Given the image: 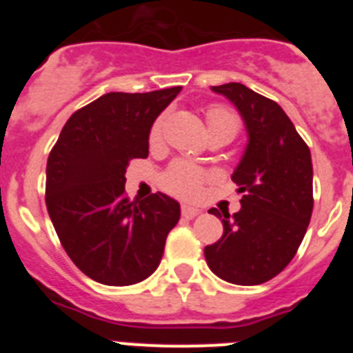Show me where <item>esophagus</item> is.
Listing matches in <instances>:
<instances>
[{"instance_id": "1", "label": "esophagus", "mask_w": 353, "mask_h": 353, "mask_svg": "<svg viewBox=\"0 0 353 353\" xmlns=\"http://www.w3.org/2000/svg\"><path fill=\"white\" fill-rule=\"evenodd\" d=\"M199 214V210L196 207H191V205H182V215L187 217V219H192Z\"/></svg>"}]
</instances>
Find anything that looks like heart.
I'll use <instances>...</instances> for the list:
<instances>
[{
	"label": "heart",
	"mask_w": 353,
	"mask_h": 353,
	"mask_svg": "<svg viewBox=\"0 0 353 353\" xmlns=\"http://www.w3.org/2000/svg\"><path fill=\"white\" fill-rule=\"evenodd\" d=\"M207 121H208V132H217V130H226L232 136H235V132L239 130V118L235 113H232L230 109L215 108L208 109L207 113ZM162 127H164V117L159 118L157 121L152 127V132H150V141L152 145H157L162 138ZM207 174L203 170L192 166L189 162H174L173 166L164 173L162 176V185L166 191H170L171 194L179 196V198L192 199L198 198L199 192H201V185H203Z\"/></svg>",
	"instance_id": "1"
}]
</instances>
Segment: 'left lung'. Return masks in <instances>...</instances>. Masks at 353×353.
<instances>
[{"label":"left lung","instance_id":"obj_1","mask_svg":"<svg viewBox=\"0 0 353 353\" xmlns=\"http://www.w3.org/2000/svg\"><path fill=\"white\" fill-rule=\"evenodd\" d=\"M244 120L248 145L232 180L242 192L240 210L212 208L223 236L205 248L217 277L254 286L281 272L295 256L313 212V164L295 125L277 102L240 83L212 86Z\"/></svg>","mask_w":353,"mask_h":353}]
</instances>
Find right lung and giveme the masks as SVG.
<instances>
[{"label": "right lung", "mask_w": 353, "mask_h": 353, "mask_svg": "<svg viewBox=\"0 0 353 353\" xmlns=\"http://www.w3.org/2000/svg\"><path fill=\"white\" fill-rule=\"evenodd\" d=\"M182 86L111 92L72 114L48 159L46 205L77 269L108 286L143 281L161 263L180 203L157 192L125 198L132 159L148 157L150 129Z\"/></svg>", "instance_id": "1"}]
</instances>
